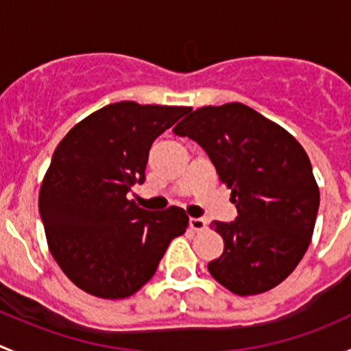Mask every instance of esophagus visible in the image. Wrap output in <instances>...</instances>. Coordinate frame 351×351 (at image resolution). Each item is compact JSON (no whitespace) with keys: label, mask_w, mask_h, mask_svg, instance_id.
I'll use <instances>...</instances> for the list:
<instances>
[{"label":"esophagus","mask_w":351,"mask_h":351,"mask_svg":"<svg viewBox=\"0 0 351 351\" xmlns=\"http://www.w3.org/2000/svg\"><path fill=\"white\" fill-rule=\"evenodd\" d=\"M190 228H192L193 231H204V229L207 228V222L202 217H192L190 219Z\"/></svg>","instance_id":"esophagus-1"}]
</instances>
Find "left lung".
I'll return each instance as SVG.
<instances>
[{"label": "left lung", "instance_id": "8db88e82", "mask_svg": "<svg viewBox=\"0 0 351 351\" xmlns=\"http://www.w3.org/2000/svg\"><path fill=\"white\" fill-rule=\"evenodd\" d=\"M173 132L207 153L238 208L236 221L210 226L224 239V253L208 263L212 277L238 295L284 282L309 247L319 208L304 147L243 104L198 108Z\"/></svg>", "mask_w": 351, "mask_h": 351}]
</instances>
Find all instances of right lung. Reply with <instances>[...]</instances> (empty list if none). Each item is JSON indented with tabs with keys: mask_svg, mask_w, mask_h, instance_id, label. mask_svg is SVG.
<instances>
[{
	"mask_svg": "<svg viewBox=\"0 0 351 351\" xmlns=\"http://www.w3.org/2000/svg\"><path fill=\"white\" fill-rule=\"evenodd\" d=\"M190 110L119 101L76 123L56 147L38 210L52 256L84 292L101 299L136 293L189 228L183 208L146 210L127 193L146 180L156 137Z\"/></svg>",
	"mask_w": 351,
	"mask_h": 351,
	"instance_id": "right-lung-1",
	"label": "right lung"
}]
</instances>
